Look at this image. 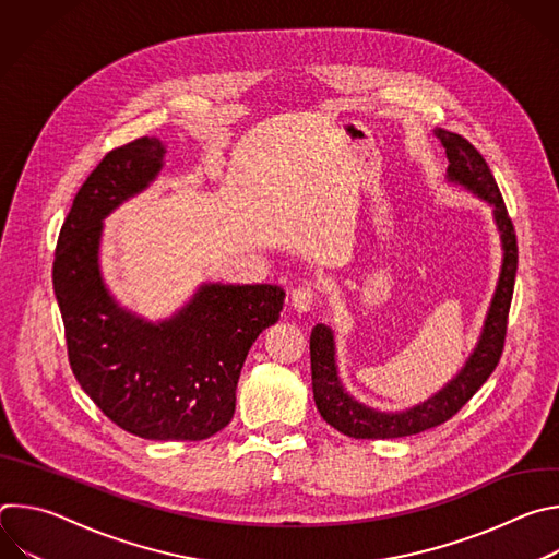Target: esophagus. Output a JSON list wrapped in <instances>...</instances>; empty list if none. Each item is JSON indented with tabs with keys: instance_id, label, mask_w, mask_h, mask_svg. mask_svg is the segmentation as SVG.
I'll list each match as a JSON object with an SVG mask.
<instances>
[{
	"instance_id": "34e87169",
	"label": "esophagus",
	"mask_w": 559,
	"mask_h": 559,
	"mask_svg": "<svg viewBox=\"0 0 559 559\" xmlns=\"http://www.w3.org/2000/svg\"><path fill=\"white\" fill-rule=\"evenodd\" d=\"M313 298H316V292L311 285H298L292 289V296H289V305L296 309V311H309L311 305H313Z\"/></svg>"
}]
</instances>
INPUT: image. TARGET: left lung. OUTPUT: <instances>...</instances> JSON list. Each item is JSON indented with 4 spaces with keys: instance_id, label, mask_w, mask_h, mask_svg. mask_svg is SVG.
<instances>
[{
    "instance_id": "obj_1",
    "label": "left lung",
    "mask_w": 559,
    "mask_h": 559,
    "mask_svg": "<svg viewBox=\"0 0 559 559\" xmlns=\"http://www.w3.org/2000/svg\"><path fill=\"white\" fill-rule=\"evenodd\" d=\"M438 136L447 150L449 158V179L462 183L464 188L480 194L496 207V221L502 231L504 263L500 283L487 316L485 332L475 352L471 354L466 367L453 378L431 401L403 412V414H380L360 403H356L349 393H345L334 360V336L325 325H316L309 336V356H311V386L313 401L321 416L341 433L358 440H384V438H405L420 433L425 429L438 427L453 418L480 389L487 378L498 367L507 328H509V309L513 300L515 272H518V236L513 221L507 212L504 199L496 183V177L485 162V156L477 147L466 141L462 134L438 130Z\"/></svg>"
}]
</instances>
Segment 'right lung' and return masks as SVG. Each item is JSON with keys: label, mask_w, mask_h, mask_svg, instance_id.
I'll list each match as a JSON object with an SVG mask.
<instances>
[{"label": "right lung", "mask_w": 559, "mask_h": 559, "mask_svg": "<svg viewBox=\"0 0 559 559\" xmlns=\"http://www.w3.org/2000/svg\"><path fill=\"white\" fill-rule=\"evenodd\" d=\"M164 145L141 136L110 150L74 194L52 261L70 369L93 403L145 440H205L234 416L252 343L278 321V285H205L162 325L139 321L106 292L102 218L162 170Z\"/></svg>", "instance_id": "1"}]
</instances>
